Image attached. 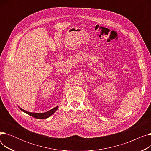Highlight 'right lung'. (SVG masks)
Returning <instances> with one entry per match:
<instances>
[{
  "mask_svg": "<svg viewBox=\"0 0 151 151\" xmlns=\"http://www.w3.org/2000/svg\"><path fill=\"white\" fill-rule=\"evenodd\" d=\"M58 108V106H56L53 109H51L50 111H47L46 113H29V112H27L26 111L22 109V108H20V109L21 111H22L23 112H24L26 113H27V114L32 116L35 118H37V119H46V118H47L49 117L50 116H51L52 114H54L55 111H56Z\"/></svg>",
  "mask_w": 151,
  "mask_h": 151,
  "instance_id": "right-lung-1",
  "label": "right lung"
}]
</instances>
